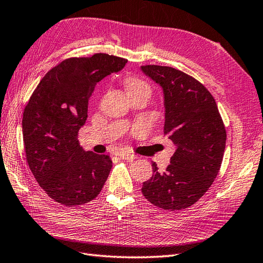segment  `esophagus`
Masks as SVG:
<instances>
[{
	"instance_id": "1",
	"label": "esophagus",
	"mask_w": 263,
	"mask_h": 263,
	"mask_svg": "<svg viewBox=\"0 0 263 263\" xmlns=\"http://www.w3.org/2000/svg\"><path fill=\"white\" fill-rule=\"evenodd\" d=\"M119 157L121 159L126 160V161H133L137 159V156H134V154H131V153H126V152H120Z\"/></svg>"
}]
</instances>
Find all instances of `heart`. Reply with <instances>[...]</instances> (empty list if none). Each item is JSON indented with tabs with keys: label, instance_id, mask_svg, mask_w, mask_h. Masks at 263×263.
Listing matches in <instances>:
<instances>
[{
	"label": "heart",
	"instance_id": "1",
	"mask_svg": "<svg viewBox=\"0 0 263 263\" xmlns=\"http://www.w3.org/2000/svg\"><path fill=\"white\" fill-rule=\"evenodd\" d=\"M124 84L127 92L130 94V97L140 96V94H146V96H150L151 93L150 85L142 79L137 78V77H130L125 79Z\"/></svg>",
	"mask_w": 263,
	"mask_h": 263
}]
</instances>
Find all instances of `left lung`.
Instances as JSON below:
<instances>
[{"label":"left lung","mask_w":263,"mask_h":263,"mask_svg":"<svg viewBox=\"0 0 263 263\" xmlns=\"http://www.w3.org/2000/svg\"><path fill=\"white\" fill-rule=\"evenodd\" d=\"M142 71L163 87L164 133L177 145L171 164L143 182L142 194L163 210L189 208L204 196L217 178L227 131L212 94L197 79L171 66L143 65Z\"/></svg>","instance_id":"obj_1"}]
</instances>
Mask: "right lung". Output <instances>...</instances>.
Wrapping results in <instances>:
<instances>
[{"instance_id":"right-lung-1","label":"right lung","mask_w":263,"mask_h":263,"mask_svg":"<svg viewBox=\"0 0 263 263\" xmlns=\"http://www.w3.org/2000/svg\"><path fill=\"white\" fill-rule=\"evenodd\" d=\"M126 62L106 53L65 59L42 78L24 107L26 161L40 186L58 203H87L109 177V156L85 152L78 136L97 83Z\"/></svg>"}]
</instances>
